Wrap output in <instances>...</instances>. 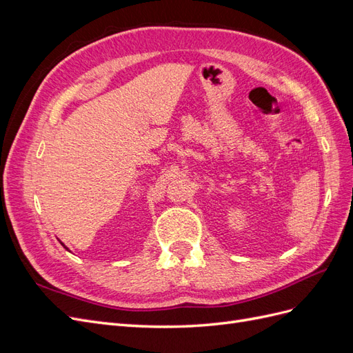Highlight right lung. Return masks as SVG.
I'll return each instance as SVG.
<instances>
[{"mask_svg":"<svg viewBox=\"0 0 353 353\" xmlns=\"http://www.w3.org/2000/svg\"><path fill=\"white\" fill-rule=\"evenodd\" d=\"M60 243H61V241H60ZM61 245H63V248H65V249H68V248H66V245H65V244H63V243H61Z\"/></svg>","mask_w":353,"mask_h":353,"instance_id":"right-lung-1","label":"right lung"}]
</instances>
